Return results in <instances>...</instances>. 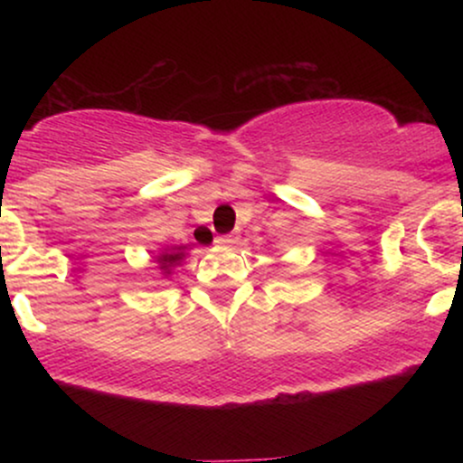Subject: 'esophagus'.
<instances>
[{
	"label": "esophagus",
	"mask_w": 463,
	"mask_h": 463,
	"mask_svg": "<svg viewBox=\"0 0 463 463\" xmlns=\"http://www.w3.org/2000/svg\"><path fill=\"white\" fill-rule=\"evenodd\" d=\"M237 239H239L237 232H228V235H220V237H217L215 241L220 243V246H232V243H237Z\"/></svg>",
	"instance_id": "34e87169"
}]
</instances>
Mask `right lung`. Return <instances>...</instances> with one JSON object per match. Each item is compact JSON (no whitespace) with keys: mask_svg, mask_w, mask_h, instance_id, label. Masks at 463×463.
<instances>
[{"mask_svg":"<svg viewBox=\"0 0 463 463\" xmlns=\"http://www.w3.org/2000/svg\"><path fill=\"white\" fill-rule=\"evenodd\" d=\"M183 257H184V246L172 248L169 252H163L161 257H158V265H161V269L165 274H169V269H172L174 265H178L180 261H183Z\"/></svg>","mask_w":463,"mask_h":463,"instance_id":"right-lung-1","label":"right lung"}]
</instances>
